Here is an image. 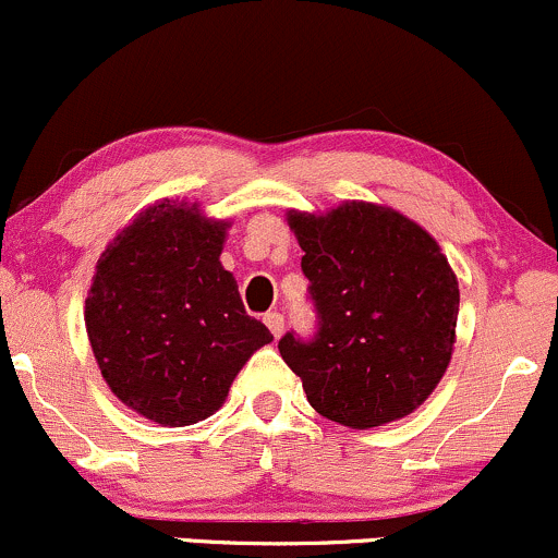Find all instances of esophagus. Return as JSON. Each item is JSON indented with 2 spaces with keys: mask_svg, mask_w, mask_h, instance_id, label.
<instances>
[{
  "mask_svg": "<svg viewBox=\"0 0 558 558\" xmlns=\"http://www.w3.org/2000/svg\"><path fill=\"white\" fill-rule=\"evenodd\" d=\"M263 324H266L274 337H281V331H284V316H281L279 311H268L266 316H263Z\"/></svg>",
  "mask_w": 558,
  "mask_h": 558,
  "instance_id": "34e87169",
  "label": "esophagus"
}]
</instances>
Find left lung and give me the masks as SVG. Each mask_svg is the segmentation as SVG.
I'll return each mask as SVG.
<instances>
[{"mask_svg": "<svg viewBox=\"0 0 558 558\" xmlns=\"http://www.w3.org/2000/svg\"><path fill=\"white\" fill-rule=\"evenodd\" d=\"M303 247L316 331H287L279 353L322 416L353 429L409 416L446 374L459 281L437 242L390 208L345 203L290 213Z\"/></svg>", "mask_w": 558, "mask_h": 558, "instance_id": "1", "label": "left lung"}]
</instances>
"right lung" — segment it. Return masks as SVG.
Wrapping results in <instances>:
<instances>
[{"label": "right lung", "mask_w": 558, "mask_h": 558, "mask_svg": "<svg viewBox=\"0 0 558 558\" xmlns=\"http://www.w3.org/2000/svg\"><path fill=\"white\" fill-rule=\"evenodd\" d=\"M227 223L197 205H153L97 263L86 331L105 381L136 414L186 427L227 400L236 372L274 340L221 266Z\"/></svg>", "instance_id": "obj_1"}]
</instances>
